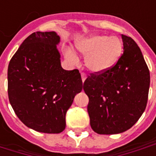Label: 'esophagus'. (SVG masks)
I'll return each mask as SVG.
<instances>
[{
    "label": "esophagus",
    "instance_id": "esophagus-1",
    "mask_svg": "<svg viewBox=\"0 0 156 156\" xmlns=\"http://www.w3.org/2000/svg\"><path fill=\"white\" fill-rule=\"evenodd\" d=\"M81 77H82V81H83V83L85 81V79H86V74L85 73H81Z\"/></svg>",
    "mask_w": 156,
    "mask_h": 156
}]
</instances>
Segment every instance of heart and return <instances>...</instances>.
<instances>
[{"mask_svg": "<svg viewBox=\"0 0 156 156\" xmlns=\"http://www.w3.org/2000/svg\"><path fill=\"white\" fill-rule=\"evenodd\" d=\"M76 49L85 56L84 63L88 71L101 73L116 64L123 51V44L117 37L93 35L76 42ZM68 61L76 62L78 56L71 49L65 51Z\"/></svg>", "mask_w": 156, "mask_h": 156, "instance_id": "heart-1", "label": "heart"}]
</instances>
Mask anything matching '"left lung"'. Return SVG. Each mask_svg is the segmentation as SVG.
<instances>
[{"instance_id": "8db88e82", "label": "left lung", "mask_w": 156, "mask_h": 156, "mask_svg": "<svg viewBox=\"0 0 156 156\" xmlns=\"http://www.w3.org/2000/svg\"><path fill=\"white\" fill-rule=\"evenodd\" d=\"M121 37L124 53L117 63L104 73H91L83 83V90L89 98L90 125L99 134L128 130L147 105L149 68L136 42L123 34Z\"/></svg>"}]
</instances>
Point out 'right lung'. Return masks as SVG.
I'll return each instance as SVG.
<instances>
[{"instance_id":"add662e5","label":"right lung","mask_w":156,"mask_h":156,"mask_svg":"<svg viewBox=\"0 0 156 156\" xmlns=\"http://www.w3.org/2000/svg\"><path fill=\"white\" fill-rule=\"evenodd\" d=\"M55 32H33L9 62L8 97L16 115L36 131L58 134L66 127V113L83 89L78 69L61 66Z\"/></svg>"}]
</instances>
